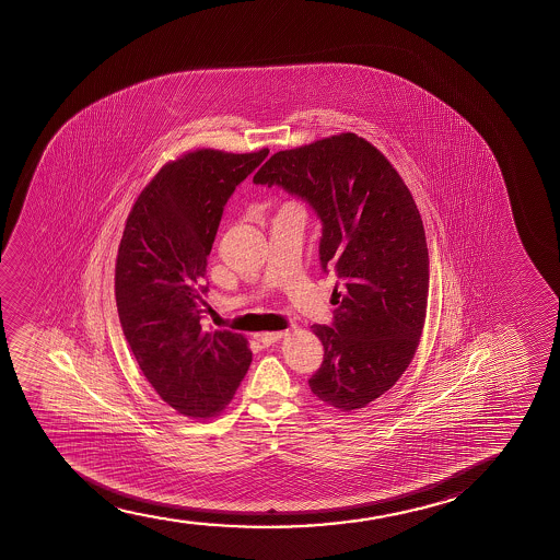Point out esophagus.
<instances>
[{"label":"esophagus","mask_w":560,"mask_h":560,"mask_svg":"<svg viewBox=\"0 0 560 560\" xmlns=\"http://www.w3.org/2000/svg\"><path fill=\"white\" fill-rule=\"evenodd\" d=\"M283 337V330H277V332H260V335H256V338H258L264 346H271Z\"/></svg>","instance_id":"esophagus-1"}]
</instances>
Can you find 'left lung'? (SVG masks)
Masks as SVG:
<instances>
[{
    "mask_svg": "<svg viewBox=\"0 0 560 560\" xmlns=\"http://www.w3.org/2000/svg\"><path fill=\"white\" fill-rule=\"evenodd\" d=\"M254 184L283 187L322 220V268L342 291H332V325L312 327L325 355L307 383L338 411L368 406L409 368L427 317L429 248L411 192L388 159L350 131L279 151Z\"/></svg>",
    "mask_w": 560,
    "mask_h": 560,
    "instance_id": "1",
    "label": "left lung"
}]
</instances>
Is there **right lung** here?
<instances>
[{
    "label": "right lung",
    "instance_id": "right-lung-1",
    "mask_svg": "<svg viewBox=\"0 0 560 560\" xmlns=\"http://www.w3.org/2000/svg\"><path fill=\"white\" fill-rule=\"evenodd\" d=\"M268 153L184 154L162 166L126 220L115 269L124 337L154 392L185 417L220 413L253 361L243 335L205 330L200 319L223 207Z\"/></svg>",
    "mask_w": 560,
    "mask_h": 560
}]
</instances>
